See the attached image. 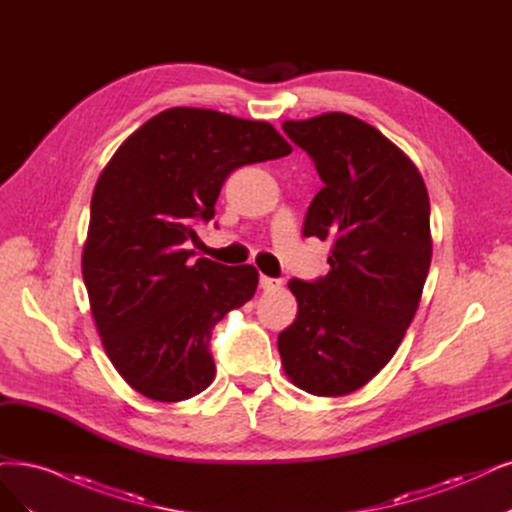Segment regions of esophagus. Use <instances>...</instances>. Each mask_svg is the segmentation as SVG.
Segmentation results:
<instances>
[{
  "instance_id": "1",
  "label": "esophagus",
  "mask_w": 512,
  "mask_h": 512,
  "mask_svg": "<svg viewBox=\"0 0 512 512\" xmlns=\"http://www.w3.org/2000/svg\"><path fill=\"white\" fill-rule=\"evenodd\" d=\"M259 287H261L263 291H276V289H280V287H282V282H280L278 278L261 276V278H259Z\"/></svg>"
}]
</instances>
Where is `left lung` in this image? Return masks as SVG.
Here are the masks:
<instances>
[{"label":"left lung","mask_w":512,"mask_h":512,"mask_svg":"<svg viewBox=\"0 0 512 512\" xmlns=\"http://www.w3.org/2000/svg\"><path fill=\"white\" fill-rule=\"evenodd\" d=\"M282 130L325 183L304 236L333 249L325 278L289 282L297 318L278 335V352L297 388L346 396L388 365L418 312L432 259L430 200L415 164L363 120L331 111Z\"/></svg>","instance_id":"1"}]
</instances>
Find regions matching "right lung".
Returning <instances> with one entry per match:
<instances>
[{
  "instance_id": "1",
  "label": "right lung",
  "mask_w": 512,
  "mask_h": 512,
  "mask_svg": "<svg viewBox=\"0 0 512 512\" xmlns=\"http://www.w3.org/2000/svg\"><path fill=\"white\" fill-rule=\"evenodd\" d=\"M259 120L170 107L118 147L94 185L82 276L111 365L151 401L179 403L215 380L213 327L249 301L253 266L227 268L185 244L215 215L232 170L289 156Z\"/></svg>"
}]
</instances>
